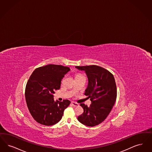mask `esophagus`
Segmentation results:
<instances>
[{"mask_svg": "<svg viewBox=\"0 0 152 152\" xmlns=\"http://www.w3.org/2000/svg\"><path fill=\"white\" fill-rule=\"evenodd\" d=\"M72 104L74 107H75L79 106V104H78V103H75V102H72Z\"/></svg>", "mask_w": 152, "mask_h": 152, "instance_id": "obj_1", "label": "esophagus"}]
</instances>
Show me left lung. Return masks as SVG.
<instances>
[{"label":"left lung","mask_w":152,"mask_h":152,"mask_svg":"<svg viewBox=\"0 0 152 152\" xmlns=\"http://www.w3.org/2000/svg\"><path fill=\"white\" fill-rule=\"evenodd\" d=\"M75 68L85 72L88 85L85 95L91 102L90 107L80 104L84 111L78 120L88 126H97L107 118L115 103L117 89L114 77L105 69L96 65Z\"/></svg>","instance_id":"1"}]
</instances>
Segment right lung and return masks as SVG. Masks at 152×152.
<instances>
[{
  "label": "right lung",
  "mask_w": 152,
  "mask_h": 152,
  "mask_svg": "<svg viewBox=\"0 0 152 152\" xmlns=\"http://www.w3.org/2000/svg\"><path fill=\"white\" fill-rule=\"evenodd\" d=\"M70 70L69 67L48 65L36 69L31 74L26 83L25 96L28 110L37 123L53 126L62 119L70 101H54L53 94L60 88L62 79Z\"/></svg>",
  "instance_id": "1"
}]
</instances>
